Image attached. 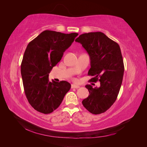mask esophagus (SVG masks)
Instances as JSON below:
<instances>
[{"mask_svg":"<svg viewBox=\"0 0 147 147\" xmlns=\"http://www.w3.org/2000/svg\"><path fill=\"white\" fill-rule=\"evenodd\" d=\"M71 88H79L80 86L77 85V84H72V85H71Z\"/></svg>","mask_w":147,"mask_h":147,"instance_id":"1","label":"esophagus"}]
</instances>
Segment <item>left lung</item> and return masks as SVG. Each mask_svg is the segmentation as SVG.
<instances>
[{"mask_svg":"<svg viewBox=\"0 0 147 147\" xmlns=\"http://www.w3.org/2000/svg\"><path fill=\"white\" fill-rule=\"evenodd\" d=\"M82 44L90 56L91 68L88 75L92 82L99 81L100 86L85 87L90 95L82 104L92 114L107 110L116 100L124 74V63L118 44L101 32L84 33L75 39Z\"/></svg>","mask_w":147,"mask_h":147,"instance_id":"obj_1","label":"left lung"}]
</instances>
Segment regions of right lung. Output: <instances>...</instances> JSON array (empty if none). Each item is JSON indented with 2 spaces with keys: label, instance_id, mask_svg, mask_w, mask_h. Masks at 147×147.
I'll use <instances>...</instances> for the list:
<instances>
[{
  "label": "right lung",
  "instance_id": "add662e5",
  "mask_svg": "<svg viewBox=\"0 0 147 147\" xmlns=\"http://www.w3.org/2000/svg\"><path fill=\"white\" fill-rule=\"evenodd\" d=\"M78 35L46 30L28 45L21 73L26 97L38 112L44 114L53 112L70 90L71 85L67 82H51L48 76Z\"/></svg>",
  "mask_w": 147,
  "mask_h": 147
}]
</instances>
